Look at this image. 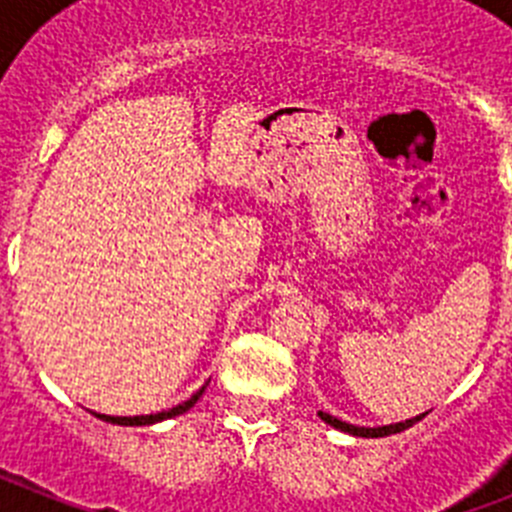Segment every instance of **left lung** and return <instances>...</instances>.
<instances>
[{"mask_svg": "<svg viewBox=\"0 0 512 512\" xmlns=\"http://www.w3.org/2000/svg\"><path fill=\"white\" fill-rule=\"evenodd\" d=\"M320 418L325 420V423L328 425H333V428H338V431H343V433H351V436H361V438H382V436H390V433H400V431H405V428H410V425H415L418 423V420H423V415H418V418H410V420H405V423H395V425H382V428H359V425H351V423H346V420H338V418H333V415H328V413H323V410H320Z\"/></svg>", "mask_w": 512, "mask_h": 512, "instance_id": "obj_1", "label": "left lung"}]
</instances>
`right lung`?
I'll use <instances>...</instances> for the list:
<instances>
[{
	"mask_svg": "<svg viewBox=\"0 0 512 512\" xmlns=\"http://www.w3.org/2000/svg\"><path fill=\"white\" fill-rule=\"evenodd\" d=\"M202 392H205V387H202L200 392H194V395L189 397L187 402H182V405H176V408L164 410V413H156V415H133V418H112V415H97V418L107 420V423H117V425H151V423H158V420H166V418H174V415L187 413L194 402L200 400Z\"/></svg>",
	"mask_w": 512,
	"mask_h": 512,
	"instance_id": "add662e5",
	"label": "right lung"
}]
</instances>
